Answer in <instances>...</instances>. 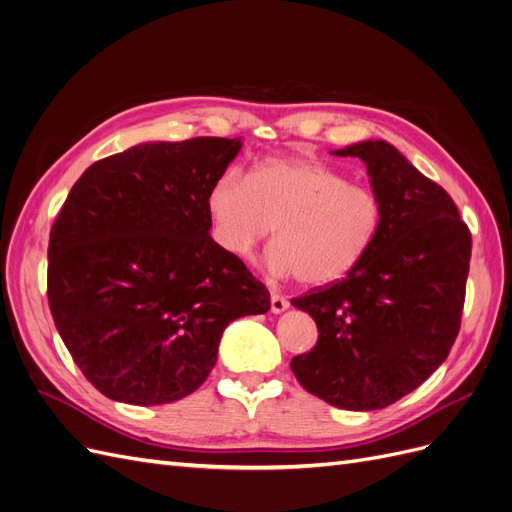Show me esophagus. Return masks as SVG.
Returning <instances> with one entry per match:
<instances>
[{"mask_svg":"<svg viewBox=\"0 0 512 512\" xmlns=\"http://www.w3.org/2000/svg\"><path fill=\"white\" fill-rule=\"evenodd\" d=\"M270 308H272L274 315H280V312H285V310L289 308V300L285 298V295L272 293V295H270Z\"/></svg>","mask_w":512,"mask_h":512,"instance_id":"obj_1","label":"esophagus"}]
</instances>
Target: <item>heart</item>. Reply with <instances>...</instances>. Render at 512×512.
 <instances>
[{
  "mask_svg": "<svg viewBox=\"0 0 512 512\" xmlns=\"http://www.w3.org/2000/svg\"><path fill=\"white\" fill-rule=\"evenodd\" d=\"M206 212L219 249L246 259L276 227L266 255L276 276L327 287L349 276L381 232L383 206L368 187L325 163L270 157L244 176L227 168L210 185Z\"/></svg>",
  "mask_w": 512,
  "mask_h": 512,
  "instance_id": "b5f03b06",
  "label": "heart"
}]
</instances>
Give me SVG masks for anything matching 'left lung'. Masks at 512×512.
Here are the masks:
<instances>
[{
	"label": "left lung",
	"mask_w": 512,
	"mask_h": 512,
	"mask_svg": "<svg viewBox=\"0 0 512 512\" xmlns=\"http://www.w3.org/2000/svg\"><path fill=\"white\" fill-rule=\"evenodd\" d=\"M366 163L383 223L364 261L336 285L291 304L319 329L291 359L300 385L346 410L385 408L415 391L459 332L472 236L440 185L385 140L332 151Z\"/></svg>",
	"instance_id": "obj_1"
}]
</instances>
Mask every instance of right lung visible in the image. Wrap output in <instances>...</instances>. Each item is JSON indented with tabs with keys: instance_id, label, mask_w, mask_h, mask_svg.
Instances as JSON below:
<instances>
[{
	"instance_id": "right-lung-1",
	"label": "right lung",
	"mask_w": 512,
	"mask_h": 512,
	"mask_svg": "<svg viewBox=\"0 0 512 512\" xmlns=\"http://www.w3.org/2000/svg\"><path fill=\"white\" fill-rule=\"evenodd\" d=\"M240 138L142 142L95 161L48 242V304L91 385L114 402L183 400L217 364L223 329L270 293L210 238L206 195Z\"/></svg>"
}]
</instances>
